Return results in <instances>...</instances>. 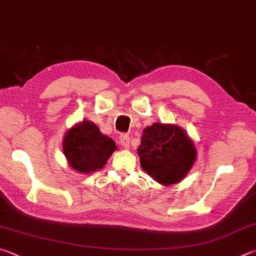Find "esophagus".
Listing matches in <instances>:
<instances>
[{"instance_id": "obj_1", "label": "esophagus", "mask_w": 256, "mask_h": 256, "mask_svg": "<svg viewBox=\"0 0 256 256\" xmlns=\"http://www.w3.org/2000/svg\"><path fill=\"white\" fill-rule=\"evenodd\" d=\"M130 136H128V134H126V133H122L120 136V146H123V148H125V149H128V146H130Z\"/></svg>"}]
</instances>
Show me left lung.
I'll return each instance as SVG.
<instances>
[{"instance_id": "obj_1", "label": "left lung", "mask_w": 256, "mask_h": 256, "mask_svg": "<svg viewBox=\"0 0 256 256\" xmlns=\"http://www.w3.org/2000/svg\"><path fill=\"white\" fill-rule=\"evenodd\" d=\"M138 154L142 170L164 185L183 180L196 157V146L183 130L162 123L144 130Z\"/></svg>"}]
</instances>
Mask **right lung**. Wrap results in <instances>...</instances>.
<instances>
[{
    "label": "right lung",
    "mask_w": 256,
    "mask_h": 256,
    "mask_svg": "<svg viewBox=\"0 0 256 256\" xmlns=\"http://www.w3.org/2000/svg\"><path fill=\"white\" fill-rule=\"evenodd\" d=\"M116 149L115 142L89 120L76 124L64 136L63 151L68 164L73 170L86 174L105 166Z\"/></svg>",
    "instance_id": "obj_1"
}]
</instances>
